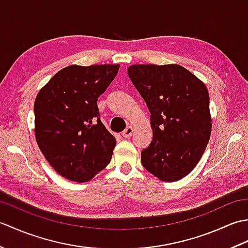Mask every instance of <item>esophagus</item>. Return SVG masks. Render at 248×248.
Returning a JSON list of instances; mask_svg holds the SVG:
<instances>
[{
    "label": "esophagus",
    "instance_id": "obj_1",
    "mask_svg": "<svg viewBox=\"0 0 248 248\" xmlns=\"http://www.w3.org/2000/svg\"><path fill=\"white\" fill-rule=\"evenodd\" d=\"M132 134H133V127H132V125H128V127L125 128L124 130V132H123V136L125 139H129Z\"/></svg>",
    "mask_w": 248,
    "mask_h": 248
}]
</instances>
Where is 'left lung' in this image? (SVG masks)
<instances>
[{
	"label": "left lung",
	"instance_id": "8db88e82",
	"mask_svg": "<svg viewBox=\"0 0 248 248\" xmlns=\"http://www.w3.org/2000/svg\"><path fill=\"white\" fill-rule=\"evenodd\" d=\"M128 75L151 114L154 136L141 164L162 181L180 180L197 165L211 135L208 89L176 64L132 65Z\"/></svg>",
	"mask_w": 248,
	"mask_h": 248
}]
</instances>
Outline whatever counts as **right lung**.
I'll return each mask as SVG.
<instances>
[{
    "label": "right lung",
    "instance_id": "1",
    "mask_svg": "<svg viewBox=\"0 0 248 248\" xmlns=\"http://www.w3.org/2000/svg\"><path fill=\"white\" fill-rule=\"evenodd\" d=\"M119 65H71L60 70L37 94L35 136L54 170L85 182L108 166L116 140L100 120L97 100Z\"/></svg>",
    "mask_w": 248,
    "mask_h": 248
}]
</instances>
